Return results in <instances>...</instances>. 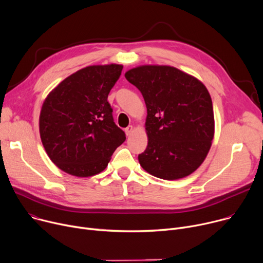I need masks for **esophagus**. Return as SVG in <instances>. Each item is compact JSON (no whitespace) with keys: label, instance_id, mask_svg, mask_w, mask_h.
I'll return each mask as SVG.
<instances>
[{"label":"esophagus","instance_id":"esophagus-1","mask_svg":"<svg viewBox=\"0 0 263 263\" xmlns=\"http://www.w3.org/2000/svg\"><path fill=\"white\" fill-rule=\"evenodd\" d=\"M132 131H133V126H128V127L125 129V132H126V134H127L128 136L132 133Z\"/></svg>","mask_w":263,"mask_h":263}]
</instances>
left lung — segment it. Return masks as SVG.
Wrapping results in <instances>:
<instances>
[{
	"label": "left lung",
	"mask_w": 263,
	"mask_h": 263,
	"mask_svg": "<svg viewBox=\"0 0 263 263\" xmlns=\"http://www.w3.org/2000/svg\"><path fill=\"white\" fill-rule=\"evenodd\" d=\"M125 77L147 106L148 146L138 155L142 169L165 180L193 173L214 136L213 104L205 86L170 66H140Z\"/></svg>",
	"instance_id": "left-lung-1"
}]
</instances>
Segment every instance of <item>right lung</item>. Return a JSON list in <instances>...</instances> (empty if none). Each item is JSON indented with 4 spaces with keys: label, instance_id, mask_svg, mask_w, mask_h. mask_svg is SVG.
<instances>
[{
    "label": "right lung",
    "instance_id": "right-lung-1",
    "mask_svg": "<svg viewBox=\"0 0 263 263\" xmlns=\"http://www.w3.org/2000/svg\"><path fill=\"white\" fill-rule=\"evenodd\" d=\"M122 65L89 66L55 87L40 115L43 146L64 172L88 177L106 169L126 140L116 126L108 95L122 74Z\"/></svg>",
    "mask_w": 263,
    "mask_h": 263
}]
</instances>
